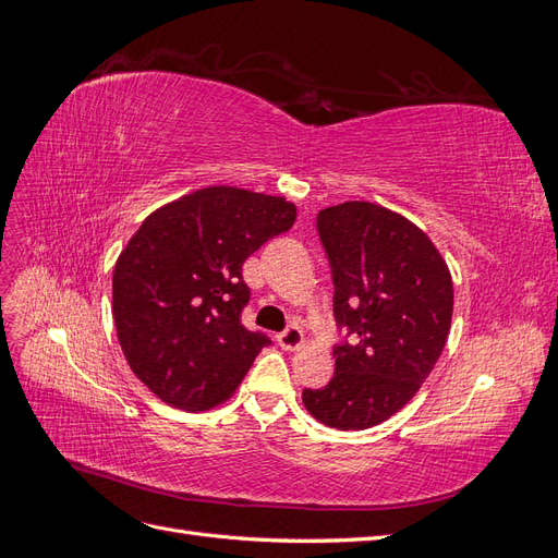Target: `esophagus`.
<instances>
[{"label": "esophagus", "mask_w": 558, "mask_h": 558, "mask_svg": "<svg viewBox=\"0 0 558 558\" xmlns=\"http://www.w3.org/2000/svg\"><path fill=\"white\" fill-rule=\"evenodd\" d=\"M277 342L283 351H298L305 342V332H302L298 326H289L283 332L277 335Z\"/></svg>", "instance_id": "obj_1"}]
</instances>
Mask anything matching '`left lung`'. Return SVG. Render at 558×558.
I'll return each mask as SVG.
<instances>
[{"label": "left lung", "mask_w": 558, "mask_h": 558, "mask_svg": "<svg viewBox=\"0 0 558 558\" xmlns=\"http://www.w3.org/2000/svg\"><path fill=\"white\" fill-rule=\"evenodd\" d=\"M332 265L335 347L326 388H305L307 412L337 430L373 428L408 404L447 344L453 312L449 265L410 218L375 202L318 211Z\"/></svg>", "instance_id": "1"}]
</instances>
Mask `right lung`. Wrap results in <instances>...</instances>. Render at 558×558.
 <instances>
[{
    "mask_svg": "<svg viewBox=\"0 0 558 558\" xmlns=\"http://www.w3.org/2000/svg\"><path fill=\"white\" fill-rule=\"evenodd\" d=\"M293 223V202L234 185H207L144 218L113 267V320L150 393L205 412L238 391L269 344L240 324L248 302L242 265Z\"/></svg>",
    "mask_w": 558,
    "mask_h": 558,
    "instance_id": "1",
    "label": "right lung"
}]
</instances>
